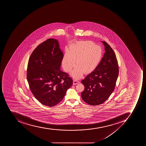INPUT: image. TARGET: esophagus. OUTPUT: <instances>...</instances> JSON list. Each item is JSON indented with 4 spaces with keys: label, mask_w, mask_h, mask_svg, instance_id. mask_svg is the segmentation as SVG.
Masks as SVG:
<instances>
[{
    "label": "esophagus",
    "mask_w": 146,
    "mask_h": 146,
    "mask_svg": "<svg viewBox=\"0 0 146 146\" xmlns=\"http://www.w3.org/2000/svg\"><path fill=\"white\" fill-rule=\"evenodd\" d=\"M80 83L79 81L77 80H74V82H73V84L74 85H76L77 84H79Z\"/></svg>",
    "instance_id": "1"
}]
</instances>
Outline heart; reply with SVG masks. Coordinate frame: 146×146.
<instances>
[{
	"mask_svg": "<svg viewBox=\"0 0 146 146\" xmlns=\"http://www.w3.org/2000/svg\"><path fill=\"white\" fill-rule=\"evenodd\" d=\"M102 56V48L92 41H78L64 54L62 67L68 72L76 65L71 75L75 79H79L84 72L88 74L94 71L100 63Z\"/></svg>",
	"mask_w": 146,
	"mask_h": 146,
	"instance_id": "heart-1",
	"label": "heart"
}]
</instances>
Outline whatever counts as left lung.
Returning <instances> with one entry per match:
<instances>
[{
  "label": "left lung",
  "mask_w": 146,
  "mask_h": 146,
  "mask_svg": "<svg viewBox=\"0 0 146 146\" xmlns=\"http://www.w3.org/2000/svg\"><path fill=\"white\" fill-rule=\"evenodd\" d=\"M105 52L96 68L88 75L81 82L84 90L82 98L91 106H98L105 102L115 89L119 74L116 56L111 47L105 41Z\"/></svg>",
  "instance_id": "left-lung-1"
}]
</instances>
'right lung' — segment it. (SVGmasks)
<instances>
[{"mask_svg":"<svg viewBox=\"0 0 146 146\" xmlns=\"http://www.w3.org/2000/svg\"><path fill=\"white\" fill-rule=\"evenodd\" d=\"M63 54L56 39L40 44L30 56L27 79L35 97L44 106L52 107L60 102L72 79L60 70Z\"/></svg>","mask_w":146,"mask_h":146,"instance_id":"right-lung-1","label":"right lung"}]
</instances>
